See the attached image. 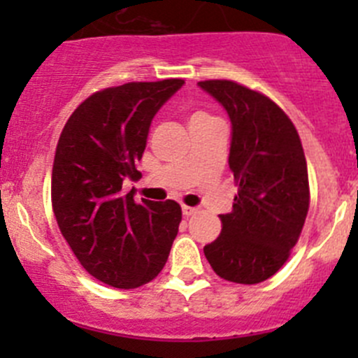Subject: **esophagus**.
Returning <instances> with one entry per match:
<instances>
[{
	"instance_id": "esophagus-1",
	"label": "esophagus",
	"mask_w": 358,
	"mask_h": 358,
	"mask_svg": "<svg viewBox=\"0 0 358 358\" xmlns=\"http://www.w3.org/2000/svg\"><path fill=\"white\" fill-rule=\"evenodd\" d=\"M182 211L185 216H192L197 213V208H192V206H182Z\"/></svg>"
}]
</instances>
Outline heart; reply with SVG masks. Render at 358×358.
Listing matches in <instances>:
<instances>
[{
  "mask_svg": "<svg viewBox=\"0 0 358 358\" xmlns=\"http://www.w3.org/2000/svg\"><path fill=\"white\" fill-rule=\"evenodd\" d=\"M202 115H206V114H201V112H199V114H194L192 119H194V117H202Z\"/></svg>",
  "mask_w": 358,
  "mask_h": 358,
  "instance_id": "1",
  "label": "heart"
}]
</instances>
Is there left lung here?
I'll use <instances>...</instances> for the list:
<instances>
[{"instance_id": "8db88e82", "label": "left lung", "mask_w": 358, "mask_h": 358, "mask_svg": "<svg viewBox=\"0 0 358 358\" xmlns=\"http://www.w3.org/2000/svg\"><path fill=\"white\" fill-rule=\"evenodd\" d=\"M232 122L229 166L237 196L204 246L216 275L237 284L270 279L289 258L310 204L308 169L291 119L268 96L227 79L197 83Z\"/></svg>"}]
</instances>
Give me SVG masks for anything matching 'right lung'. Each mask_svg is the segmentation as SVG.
<instances>
[{"mask_svg": "<svg viewBox=\"0 0 358 358\" xmlns=\"http://www.w3.org/2000/svg\"><path fill=\"white\" fill-rule=\"evenodd\" d=\"M183 79L126 83L93 93L69 117L57 143L52 206L83 268L119 289L150 282L166 265L182 222L178 202L122 196L135 178L157 110Z\"/></svg>", "mask_w": 358, "mask_h": 358, "instance_id": "obj_1", "label": "right lung"}]
</instances>
